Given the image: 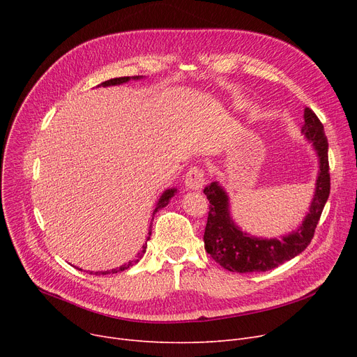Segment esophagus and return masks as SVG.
<instances>
[{
  "label": "esophagus",
  "instance_id": "1",
  "mask_svg": "<svg viewBox=\"0 0 357 357\" xmlns=\"http://www.w3.org/2000/svg\"><path fill=\"white\" fill-rule=\"evenodd\" d=\"M205 181H207L205 172L199 166H192L185 175V186L192 191H201L202 186L205 185Z\"/></svg>",
  "mask_w": 357,
  "mask_h": 357
}]
</instances>
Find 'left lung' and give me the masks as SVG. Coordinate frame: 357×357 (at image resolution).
<instances>
[{
  "mask_svg": "<svg viewBox=\"0 0 357 357\" xmlns=\"http://www.w3.org/2000/svg\"><path fill=\"white\" fill-rule=\"evenodd\" d=\"M303 133L312 143L320 169L315 182V192L301 226L282 238H260L241 231L230 215L227 192L218 182H211L204 188L210 201L204 245L208 255L224 269L238 273L266 272L303 253L314 237L330 195L328 143L324 127L311 108L304 109Z\"/></svg>",
  "mask_w": 357,
  "mask_h": 357,
  "instance_id": "1",
  "label": "left lung"
}]
</instances>
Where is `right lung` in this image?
<instances>
[{
  "instance_id": "obj_1",
  "label": "right lung",
  "mask_w": 357,
  "mask_h": 357,
  "mask_svg": "<svg viewBox=\"0 0 357 357\" xmlns=\"http://www.w3.org/2000/svg\"><path fill=\"white\" fill-rule=\"evenodd\" d=\"M142 77H121V78H112V79H108V81H105V82H102V84H100L98 86H111V85H121V84H124V82H128L130 79H140ZM176 194V188H171V190H166L163 194H162V197L159 198V201H158V204H156V208H155V211H153V215L158 213V210H160V208H163V207H166V205L169 204V201H171V198L174 197ZM152 220H153V217H152ZM150 234H152V227H149V237H147V240L150 238ZM146 248H147V243H144L143 245V249L140 250V253H139V256H137V259L136 260H131V261H128V264H126V265H123V266H120V268H117V269H112L111 272L112 273H117V272H121V271H126V269H128V268H131L135 264H137V261L143 257V255L146 253ZM109 273V271H105V272H96V275H108Z\"/></svg>"
}]
</instances>
